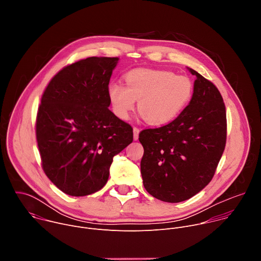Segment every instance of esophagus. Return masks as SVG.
Masks as SVG:
<instances>
[{"instance_id": "34e87169", "label": "esophagus", "mask_w": 261, "mask_h": 261, "mask_svg": "<svg viewBox=\"0 0 261 261\" xmlns=\"http://www.w3.org/2000/svg\"><path fill=\"white\" fill-rule=\"evenodd\" d=\"M138 134H139V129L137 127H134L133 128V138H134V140L138 139Z\"/></svg>"}]
</instances>
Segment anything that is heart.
<instances>
[{
	"mask_svg": "<svg viewBox=\"0 0 261 261\" xmlns=\"http://www.w3.org/2000/svg\"><path fill=\"white\" fill-rule=\"evenodd\" d=\"M125 84L109 85L108 96L115 114L127 120L138 100V110L154 126L175 120L190 104L194 87L190 77L168 70L134 69L125 75Z\"/></svg>",
	"mask_w": 261,
	"mask_h": 261,
	"instance_id": "heart-1",
	"label": "heart"
}]
</instances>
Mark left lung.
Segmentation results:
<instances>
[{
  "label": "left lung",
  "mask_w": 261,
  "mask_h": 261,
  "mask_svg": "<svg viewBox=\"0 0 261 261\" xmlns=\"http://www.w3.org/2000/svg\"><path fill=\"white\" fill-rule=\"evenodd\" d=\"M190 104L171 123L139 133L145 190L165 202H180L212 180L226 143V110L216 86L195 70Z\"/></svg>",
  "instance_id": "8db88e82"
}]
</instances>
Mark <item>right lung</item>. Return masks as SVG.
Wrapping results in <instances>:
<instances>
[{
    "instance_id": "add662e5",
    "label": "right lung",
    "mask_w": 261,
    "mask_h": 261,
    "mask_svg": "<svg viewBox=\"0 0 261 261\" xmlns=\"http://www.w3.org/2000/svg\"><path fill=\"white\" fill-rule=\"evenodd\" d=\"M119 58L91 57L58 72L36 120L42 168L64 193L102 189L116 155L133 140L132 127L108 109V85Z\"/></svg>"
}]
</instances>
